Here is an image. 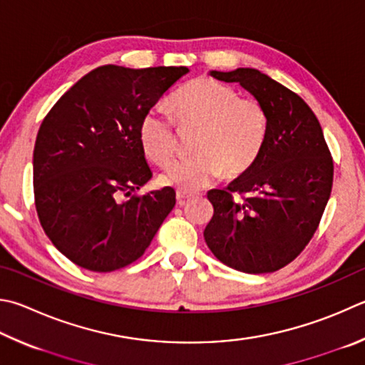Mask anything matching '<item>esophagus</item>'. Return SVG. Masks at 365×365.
Masks as SVG:
<instances>
[{"instance_id": "esophagus-1", "label": "esophagus", "mask_w": 365, "mask_h": 365, "mask_svg": "<svg viewBox=\"0 0 365 365\" xmlns=\"http://www.w3.org/2000/svg\"><path fill=\"white\" fill-rule=\"evenodd\" d=\"M191 197H193V193H188V191H180V190L177 191V201H178V204H183L185 201L191 200Z\"/></svg>"}]
</instances>
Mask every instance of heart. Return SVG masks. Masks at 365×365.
<instances>
[{
	"label": "heart",
	"mask_w": 365,
	"mask_h": 365,
	"mask_svg": "<svg viewBox=\"0 0 365 365\" xmlns=\"http://www.w3.org/2000/svg\"><path fill=\"white\" fill-rule=\"evenodd\" d=\"M180 129L197 128L193 138L196 155L170 164L161 183L180 191L207 187L218 175L235 178L258 160L268 137V115L255 98L212 78H197L170 101ZM138 142L151 161L168 165L177 151L174 119L165 111L150 110L138 125Z\"/></svg>",
	"instance_id": "b5f03b06"
}]
</instances>
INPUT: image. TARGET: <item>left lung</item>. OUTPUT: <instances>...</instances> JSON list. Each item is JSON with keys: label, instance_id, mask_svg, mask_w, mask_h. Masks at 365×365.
Here are the masks:
<instances>
[{"label": "left lung", "instance_id": "8db88e82", "mask_svg": "<svg viewBox=\"0 0 365 365\" xmlns=\"http://www.w3.org/2000/svg\"><path fill=\"white\" fill-rule=\"evenodd\" d=\"M240 83L268 115L254 165L227 188L210 190L214 215L204 240L218 260L242 273H273L307 247L332 191L334 163L307 102L255 68L209 71Z\"/></svg>", "mask_w": 365, "mask_h": 365}]
</instances>
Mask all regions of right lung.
<instances>
[{
	"label": "right lung",
	"instance_id": "1",
	"mask_svg": "<svg viewBox=\"0 0 365 365\" xmlns=\"http://www.w3.org/2000/svg\"><path fill=\"white\" fill-rule=\"evenodd\" d=\"M187 67L103 65L58 98L38 130L33 188L44 233L75 264L108 273L135 262L175 205L174 188L119 203L151 178L142 118Z\"/></svg>",
	"mask_w": 365,
	"mask_h": 365
}]
</instances>
